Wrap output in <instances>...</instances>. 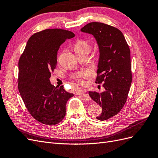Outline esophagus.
<instances>
[{
    "label": "esophagus",
    "instance_id": "34e87169",
    "mask_svg": "<svg viewBox=\"0 0 158 158\" xmlns=\"http://www.w3.org/2000/svg\"><path fill=\"white\" fill-rule=\"evenodd\" d=\"M78 95H81V96H82L84 98H89V94H88L87 91L85 89H82V90L80 91L78 93Z\"/></svg>",
    "mask_w": 158,
    "mask_h": 158
}]
</instances>
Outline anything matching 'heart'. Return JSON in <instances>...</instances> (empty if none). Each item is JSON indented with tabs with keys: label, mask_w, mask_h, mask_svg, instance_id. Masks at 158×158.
Returning a JSON list of instances; mask_svg holds the SVG:
<instances>
[{
	"label": "heart",
	"mask_w": 158,
	"mask_h": 158,
	"mask_svg": "<svg viewBox=\"0 0 158 158\" xmlns=\"http://www.w3.org/2000/svg\"><path fill=\"white\" fill-rule=\"evenodd\" d=\"M89 45L88 43L85 41H79L74 45V51L76 53L80 52H89ZM91 74V72L89 70H85L80 73L77 77V82L80 85H84L85 84V79L88 78Z\"/></svg>",
	"instance_id": "heart-1"
}]
</instances>
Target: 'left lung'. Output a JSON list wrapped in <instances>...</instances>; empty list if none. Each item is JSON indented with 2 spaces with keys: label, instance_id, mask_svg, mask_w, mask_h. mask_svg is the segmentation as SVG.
<instances>
[{
  "label": "left lung",
  "instance_id": "left-lung-1",
  "mask_svg": "<svg viewBox=\"0 0 158 158\" xmlns=\"http://www.w3.org/2000/svg\"><path fill=\"white\" fill-rule=\"evenodd\" d=\"M80 31L96 40L99 56L95 83H103L104 92H89L94 102L102 107L96 118L105 121L121 111L126 103L132 76L131 52L123 33L117 28L100 22H91Z\"/></svg>",
  "mask_w": 158,
  "mask_h": 158
}]
</instances>
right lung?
<instances>
[{"instance_id": "1", "label": "right lung", "mask_w": 158, "mask_h": 158, "mask_svg": "<svg viewBox=\"0 0 158 158\" xmlns=\"http://www.w3.org/2000/svg\"><path fill=\"white\" fill-rule=\"evenodd\" d=\"M75 36L62 29H47L30 37L18 63V89L23 103L35 120L47 125L60 123L66 114V105L74 96L63 85L50 82L55 69L57 51L61 44Z\"/></svg>"}]
</instances>
